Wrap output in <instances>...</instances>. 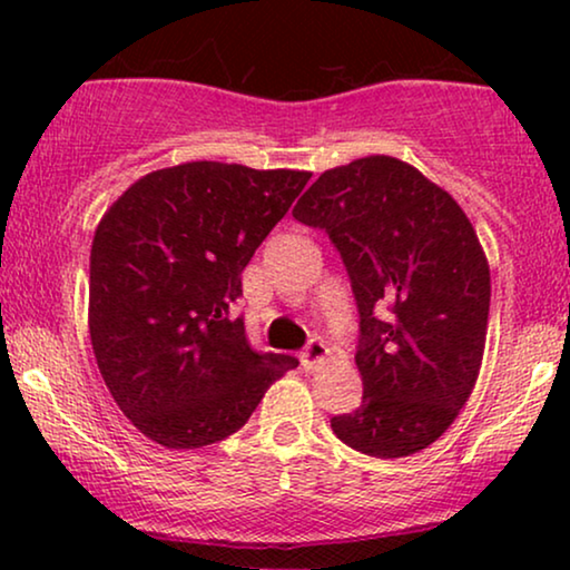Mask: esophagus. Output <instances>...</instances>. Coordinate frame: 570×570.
<instances>
[{"instance_id":"34e87169","label":"esophagus","mask_w":570,"mask_h":570,"mask_svg":"<svg viewBox=\"0 0 570 570\" xmlns=\"http://www.w3.org/2000/svg\"><path fill=\"white\" fill-rule=\"evenodd\" d=\"M326 353H330V347H326L322 340H308L306 347L301 350V363L306 365V368H314L316 363L324 361Z\"/></svg>"}]
</instances>
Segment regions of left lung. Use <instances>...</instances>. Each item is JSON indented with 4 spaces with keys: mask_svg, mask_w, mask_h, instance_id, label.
<instances>
[{
    "mask_svg": "<svg viewBox=\"0 0 570 570\" xmlns=\"http://www.w3.org/2000/svg\"><path fill=\"white\" fill-rule=\"evenodd\" d=\"M345 264L363 402L332 417L361 454L400 459L446 433L480 373L490 269L462 207L407 163L371 155L326 170L293 207Z\"/></svg>",
    "mask_w": 570,
    "mask_h": 570,
    "instance_id": "8db88e82",
    "label": "left lung"
}]
</instances>
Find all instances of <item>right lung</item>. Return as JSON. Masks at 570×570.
Here are the masks:
<instances>
[{
  "instance_id": "right-lung-1",
  "label": "right lung",
  "mask_w": 570,
  "mask_h": 570,
  "mask_svg": "<svg viewBox=\"0 0 570 570\" xmlns=\"http://www.w3.org/2000/svg\"><path fill=\"white\" fill-rule=\"evenodd\" d=\"M306 170L184 163L131 184L90 252V342L119 410L166 449L246 425L298 365L248 342L240 272L308 184Z\"/></svg>"
}]
</instances>
